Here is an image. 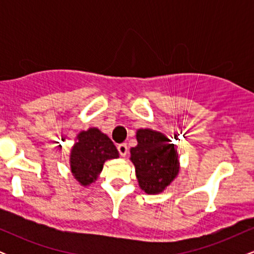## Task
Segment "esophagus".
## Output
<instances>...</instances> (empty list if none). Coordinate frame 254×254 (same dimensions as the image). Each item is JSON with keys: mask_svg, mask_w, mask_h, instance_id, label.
I'll list each match as a JSON object with an SVG mask.
<instances>
[{"mask_svg": "<svg viewBox=\"0 0 254 254\" xmlns=\"http://www.w3.org/2000/svg\"><path fill=\"white\" fill-rule=\"evenodd\" d=\"M117 149H118L119 154H121L122 156H125V155H127V143H121V144H118Z\"/></svg>", "mask_w": 254, "mask_h": 254, "instance_id": "1", "label": "esophagus"}]
</instances>
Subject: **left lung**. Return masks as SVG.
Here are the masks:
<instances>
[{
  "instance_id": "obj_1",
  "label": "left lung",
  "mask_w": 254,
  "mask_h": 254,
  "mask_svg": "<svg viewBox=\"0 0 254 254\" xmlns=\"http://www.w3.org/2000/svg\"><path fill=\"white\" fill-rule=\"evenodd\" d=\"M136 147L131 148V161L141 189L159 193L170 185L179 171L177 151L164 133L150 129L137 131Z\"/></svg>"
}]
</instances>
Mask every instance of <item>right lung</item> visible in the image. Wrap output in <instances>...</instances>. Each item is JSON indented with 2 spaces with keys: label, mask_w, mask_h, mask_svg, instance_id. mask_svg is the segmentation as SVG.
I'll return each mask as SVG.
<instances>
[{
  "label": "right lung",
  "mask_w": 254,
  "mask_h": 254,
  "mask_svg": "<svg viewBox=\"0 0 254 254\" xmlns=\"http://www.w3.org/2000/svg\"><path fill=\"white\" fill-rule=\"evenodd\" d=\"M119 157L113 142L95 127L82 131L77 136L70 155L71 172L82 185H89L103 171L104 162Z\"/></svg>",
  "instance_id": "1"
}]
</instances>
